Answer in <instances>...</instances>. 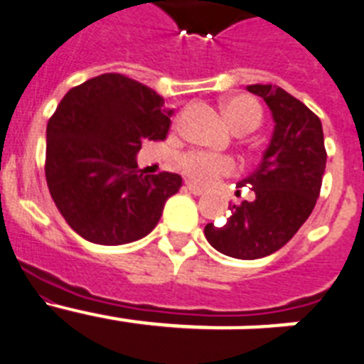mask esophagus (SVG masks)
Wrapping results in <instances>:
<instances>
[{"mask_svg": "<svg viewBox=\"0 0 364 364\" xmlns=\"http://www.w3.org/2000/svg\"><path fill=\"white\" fill-rule=\"evenodd\" d=\"M185 188L188 192H191V194H194V196H201L205 192L203 188H201V186H196V185H192V183H186Z\"/></svg>", "mask_w": 364, "mask_h": 364, "instance_id": "1", "label": "esophagus"}]
</instances>
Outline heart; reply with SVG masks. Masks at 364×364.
<instances>
[{"label":"heart","mask_w":364,"mask_h":364,"mask_svg":"<svg viewBox=\"0 0 364 364\" xmlns=\"http://www.w3.org/2000/svg\"><path fill=\"white\" fill-rule=\"evenodd\" d=\"M223 115L230 128L245 134L257 128L262 121V107L257 100L247 95H232L223 100ZM178 166L186 178L200 186H210L223 176H229L236 170L235 161L229 157L213 156L208 151L191 150L185 151L178 161Z\"/></svg>","instance_id":"heart-1"}]
</instances>
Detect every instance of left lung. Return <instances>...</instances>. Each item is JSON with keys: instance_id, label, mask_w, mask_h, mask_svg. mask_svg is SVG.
Masks as SVG:
<instances>
[{"instance_id": "1", "label": "left lung", "mask_w": 364, "mask_h": 364, "mask_svg": "<svg viewBox=\"0 0 364 364\" xmlns=\"http://www.w3.org/2000/svg\"><path fill=\"white\" fill-rule=\"evenodd\" d=\"M247 91L265 100L274 121L258 168L238 183L252 186L255 200L229 205L223 225H205L208 243L240 260L269 257L295 236L317 203L326 168L321 119L306 104L271 84Z\"/></svg>"}]
</instances>
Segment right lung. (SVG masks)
I'll list each match as a JSON object with an SVG mask.
<instances>
[{
  "label": "right lung",
  "mask_w": 364,
  "mask_h": 364,
  "mask_svg": "<svg viewBox=\"0 0 364 364\" xmlns=\"http://www.w3.org/2000/svg\"><path fill=\"white\" fill-rule=\"evenodd\" d=\"M172 109L141 82L106 73L65 93L47 122L46 179L50 198L77 235L122 245L151 232L181 176H144V141H164Z\"/></svg>",
  "instance_id": "add662e5"
}]
</instances>
